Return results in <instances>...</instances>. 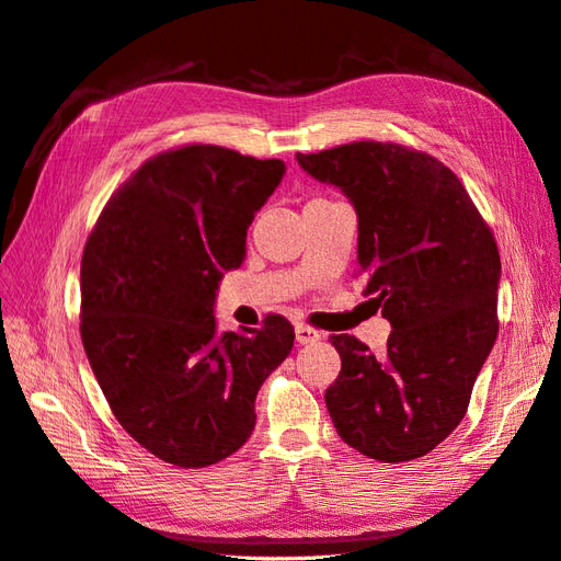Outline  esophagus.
<instances>
[{
    "mask_svg": "<svg viewBox=\"0 0 561 561\" xmlns=\"http://www.w3.org/2000/svg\"><path fill=\"white\" fill-rule=\"evenodd\" d=\"M322 334L318 332V330H313V328H309V325H297L295 328V339L299 344H313V342H318Z\"/></svg>",
    "mask_w": 561,
    "mask_h": 561,
    "instance_id": "1",
    "label": "esophagus"
}]
</instances>
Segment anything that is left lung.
I'll return each mask as SVG.
<instances>
[{
    "label": "left lung",
    "mask_w": 561,
    "mask_h": 561,
    "mask_svg": "<svg viewBox=\"0 0 561 561\" xmlns=\"http://www.w3.org/2000/svg\"><path fill=\"white\" fill-rule=\"evenodd\" d=\"M358 213L365 295L390 320L381 355L332 334L342 371L325 390L339 437L383 463L433 451L466 416L496 342L501 257L466 186L435 157L360 140L297 154Z\"/></svg>",
    "instance_id": "obj_1"
}]
</instances>
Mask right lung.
<instances>
[{
  "mask_svg": "<svg viewBox=\"0 0 561 561\" xmlns=\"http://www.w3.org/2000/svg\"><path fill=\"white\" fill-rule=\"evenodd\" d=\"M280 159L184 145L147 159L107 201L81 257V342L112 414L149 454L206 468L241 449L254 398L295 328L217 334L225 271L283 180Z\"/></svg>",
  "mask_w": 561,
  "mask_h": 561,
  "instance_id": "1",
  "label": "right lung"
}]
</instances>
